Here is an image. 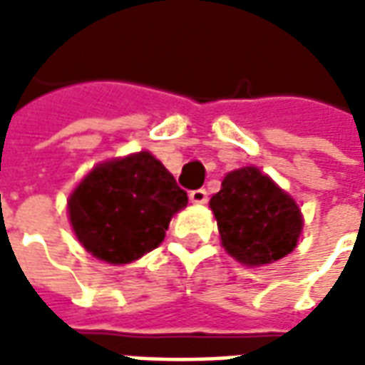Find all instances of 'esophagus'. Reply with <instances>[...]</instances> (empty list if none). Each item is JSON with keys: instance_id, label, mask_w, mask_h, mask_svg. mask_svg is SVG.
I'll list each match as a JSON object with an SVG mask.
<instances>
[{"instance_id": "34e87169", "label": "esophagus", "mask_w": 365, "mask_h": 365, "mask_svg": "<svg viewBox=\"0 0 365 365\" xmlns=\"http://www.w3.org/2000/svg\"><path fill=\"white\" fill-rule=\"evenodd\" d=\"M190 199H191V203H195V205H203V203H207V191L205 190L190 191Z\"/></svg>"}]
</instances>
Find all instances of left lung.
Here are the masks:
<instances>
[{"label":"left lung","instance_id":"obj_1","mask_svg":"<svg viewBox=\"0 0 365 365\" xmlns=\"http://www.w3.org/2000/svg\"><path fill=\"white\" fill-rule=\"evenodd\" d=\"M209 205L225 250L245 266L274 264L297 246L301 209L258 168L229 172Z\"/></svg>","mask_w":365,"mask_h":365}]
</instances>
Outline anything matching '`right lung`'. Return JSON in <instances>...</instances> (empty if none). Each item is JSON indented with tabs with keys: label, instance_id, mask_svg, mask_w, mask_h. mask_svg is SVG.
<instances>
[{
	"label": "right lung",
	"instance_id": "1",
	"mask_svg": "<svg viewBox=\"0 0 365 365\" xmlns=\"http://www.w3.org/2000/svg\"><path fill=\"white\" fill-rule=\"evenodd\" d=\"M187 193L150 152L97 164L68 199L82 246L107 264H128L154 250Z\"/></svg>",
	"mask_w": 365,
	"mask_h": 365
}]
</instances>
